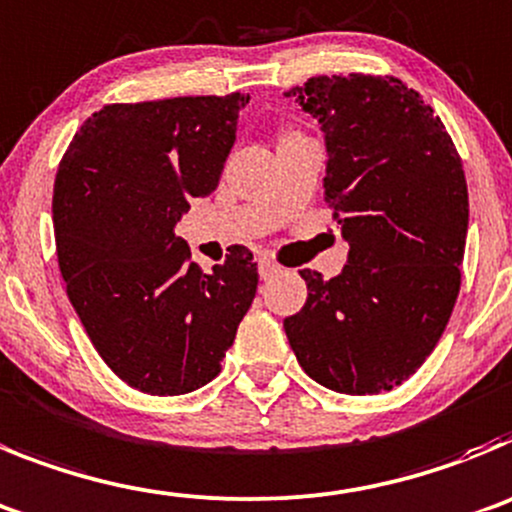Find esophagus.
Returning a JSON list of instances; mask_svg holds the SVG:
<instances>
[{"label": "esophagus", "mask_w": 512, "mask_h": 512, "mask_svg": "<svg viewBox=\"0 0 512 512\" xmlns=\"http://www.w3.org/2000/svg\"><path fill=\"white\" fill-rule=\"evenodd\" d=\"M281 271V266L279 264H274V261L271 259H261L259 261V274H261V279H271V276H276Z\"/></svg>", "instance_id": "1"}]
</instances>
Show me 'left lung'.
Masks as SVG:
<instances>
[{
    "label": "left lung",
    "mask_w": 512,
    "mask_h": 512,
    "mask_svg": "<svg viewBox=\"0 0 512 512\" xmlns=\"http://www.w3.org/2000/svg\"><path fill=\"white\" fill-rule=\"evenodd\" d=\"M325 134V200L348 264L284 320L294 355L320 386L373 396L421 368L449 322L470 203L462 159L434 109L398 78L320 75L284 93Z\"/></svg>",
    "instance_id": "left-lung-1"
}]
</instances>
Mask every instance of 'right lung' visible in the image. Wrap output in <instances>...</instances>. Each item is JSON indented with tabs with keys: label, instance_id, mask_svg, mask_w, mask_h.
Here are the masks:
<instances>
[{
	"label": "right lung",
	"instance_id": "add662e5",
	"mask_svg": "<svg viewBox=\"0 0 512 512\" xmlns=\"http://www.w3.org/2000/svg\"><path fill=\"white\" fill-rule=\"evenodd\" d=\"M248 96L114 103L83 121L58 167L60 274L93 348L121 381L182 396L220 373L259 287L233 246L203 274L175 225L218 187Z\"/></svg>",
	"mask_w": 512,
	"mask_h": 512
}]
</instances>
